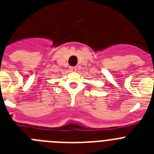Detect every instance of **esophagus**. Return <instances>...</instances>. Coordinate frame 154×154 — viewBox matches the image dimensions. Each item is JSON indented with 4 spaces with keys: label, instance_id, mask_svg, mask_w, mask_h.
<instances>
[{
    "label": "esophagus",
    "instance_id": "34e87169",
    "mask_svg": "<svg viewBox=\"0 0 154 154\" xmlns=\"http://www.w3.org/2000/svg\"><path fill=\"white\" fill-rule=\"evenodd\" d=\"M69 69H70L71 72H76V67H74V66H71Z\"/></svg>",
    "mask_w": 154,
    "mask_h": 154
}]
</instances>
